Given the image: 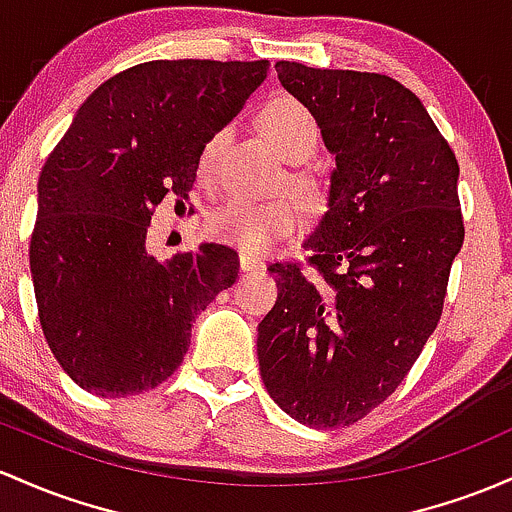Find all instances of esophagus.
Returning <instances> with one entry per match:
<instances>
[{
    "label": "esophagus",
    "mask_w": 512,
    "mask_h": 512,
    "mask_svg": "<svg viewBox=\"0 0 512 512\" xmlns=\"http://www.w3.org/2000/svg\"><path fill=\"white\" fill-rule=\"evenodd\" d=\"M240 269H243V272H262V269H265V262L257 260L255 255L240 252Z\"/></svg>",
    "instance_id": "1"
}]
</instances>
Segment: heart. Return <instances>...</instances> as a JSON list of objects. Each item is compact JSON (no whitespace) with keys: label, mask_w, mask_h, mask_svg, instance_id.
<instances>
[{"label":"heart","mask_w":512,"mask_h":512,"mask_svg":"<svg viewBox=\"0 0 512 512\" xmlns=\"http://www.w3.org/2000/svg\"><path fill=\"white\" fill-rule=\"evenodd\" d=\"M257 126L265 133L277 153L289 162H301L318 148L320 131L316 116L306 104L289 94H277L262 104ZM223 131L213 133L199 153V177L209 179L216 162ZM294 187L308 199H318L320 182L311 172H296L291 177ZM303 223V206L294 196H279L269 201L228 199L218 204L209 216V233L216 240L240 247L247 255H265L279 240L289 238Z\"/></svg>","instance_id":"obj_1"}]
</instances>
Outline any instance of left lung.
<instances>
[{
  "instance_id": "left-lung-1",
  "label": "left lung",
  "mask_w": 512,
  "mask_h": 512,
  "mask_svg": "<svg viewBox=\"0 0 512 512\" xmlns=\"http://www.w3.org/2000/svg\"><path fill=\"white\" fill-rule=\"evenodd\" d=\"M282 87L335 155L328 211L274 262L279 296L257 325L269 396L311 428H345L396 391L423 352L464 243L459 165L411 89L376 72L279 60Z\"/></svg>"
}]
</instances>
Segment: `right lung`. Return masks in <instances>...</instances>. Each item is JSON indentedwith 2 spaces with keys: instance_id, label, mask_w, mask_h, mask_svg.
<instances>
[{
  "instance_id": "add662e5",
  "label": "right lung",
  "mask_w": 512,
  "mask_h": 512,
  "mask_svg": "<svg viewBox=\"0 0 512 512\" xmlns=\"http://www.w3.org/2000/svg\"><path fill=\"white\" fill-rule=\"evenodd\" d=\"M267 60H150L89 94L38 177L28 260L50 352L84 391L123 398L182 364L196 313L238 279L201 243L157 262L155 206L189 199L199 153L265 82Z\"/></svg>"
}]
</instances>
